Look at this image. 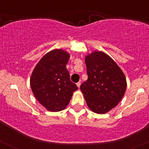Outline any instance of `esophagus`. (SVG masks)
Segmentation results:
<instances>
[{
    "mask_svg": "<svg viewBox=\"0 0 149 149\" xmlns=\"http://www.w3.org/2000/svg\"><path fill=\"white\" fill-rule=\"evenodd\" d=\"M76 85L78 86V88H80V82H78V83H76Z\"/></svg>",
    "mask_w": 149,
    "mask_h": 149,
    "instance_id": "34e87169",
    "label": "esophagus"
}]
</instances>
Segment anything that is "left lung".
<instances>
[{
	"instance_id": "left-lung-1",
	"label": "left lung",
	"mask_w": 149,
	"mask_h": 149,
	"mask_svg": "<svg viewBox=\"0 0 149 149\" xmlns=\"http://www.w3.org/2000/svg\"><path fill=\"white\" fill-rule=\"evenodd\" d=\"M88 80L80 85L89 109L98 114L107 113L123 97L127 80L124 73L102 51L95 50L85 57Z\"/></svg>"
}]
</instances>
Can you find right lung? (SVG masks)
Returning <instances> with one entry per match:
<instances>
[{"label": "right lung", "mask_w": 149, "mask_h": 149, "mask_svg": "<svg viewBox=\"0 0 149 149\" xmlns=\"http://www.w3.org/2000/svg\"><path fill=\"white\" fill-rule=\"evenodd\" d=\"M70 54L62 49L46 53L35 66L30 85L36 99L49 111L64 110L78 87L70 80L66 65Z\"/></svg>", "instance_id": "1"}]
</instances>
